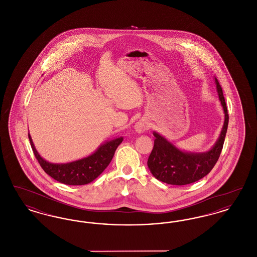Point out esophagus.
I'll list each match as a JSON object with an SVG mask.
<instances>
[{"instance_id":"34e87169","label":"esophagus","mask_w":257,"mask_h":257,"mask_svg":"<svg viewBox=\"0 0 257 257\" xmlns=\"http://www.w3.org/2000/svg\"><path fill=\"white\" fill-rule=\"evenodd\" d=\"M135 131L137 132V133H144L146 130L147 129V123L146 120H143V119H141V120H139L138 122L135 124Z\"/></svg>"}]
</instances>
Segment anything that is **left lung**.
<instances>
[{
    "label": "left lung",
    "instance_id": "left-lung-1",
    "mask_svg": "<svg viewBox=\"0 0 257 257\" xmlns=\"http://www.w3.org/2000/svg\"><path fill=\"white\" fill-rule=\"evenodd\" d=\"M214 81L224 113V121L218 140L207 151L190 152L178 148L164 136L153 131L154 147L147 166L153 176L160 181L178 186L194 183L206 176L219 159L227 131L228 113L221 86L216 77Z\"/></svg>",
    "mask_w": 257,
    "mask_h": 257
}]
</instances>
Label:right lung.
I'll return each mask as SVG.
<instances>
[{
    "label": "right lung",
    "mask_w": 257,
    "mask_h": 257,
    "mask_svg": "<svg viewBox=\"0 0 257 257\" xmlns=\"http://www.w3.org/2000/svg\"><path fill=\"white\" fill-rule=\"evenodd\" d=\"M31 147L40 167L49 176L65 185H86L95 180L105 171L112 159L117 147L122 143L123 137H117L104 142L90 155L68 163H50L37 152L32 137L29 133Z\"/></svg>",
    "instance_id": "obj_1"
}]
</instances>
